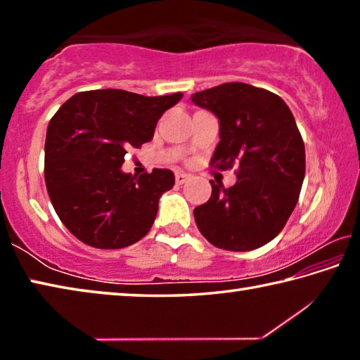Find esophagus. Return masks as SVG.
<instances>
[{"label":"esophagus","instance_id":"obj_1","mask_svg":"<svg viewBox=\"0 0 360 360\" xmlns=\"http://www.w3.org/2000/svg\"><path fill=\"white\" fill-rule=\"evenodd\" d=\"M188 179H191V174L182 173V172L176 173V184H178V186H182V184H184V182H187Z\"/></svg>","mask_w":360,"mask_h":360}]
</instances>
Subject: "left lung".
Returning a JSON list of instances; mask_svg holds the SVG:
<instances>
[{
	"label": "left lung",
	"mask_w": 360,
	"mask_h": 360,
	"mask_svg": "<svg viewBox=\"0 0 360 360\" xmlns=\"http://www.w3.org/2000/svg\"><path fill=\"white\" fill-rule=\"evenodd\" d=\"M192 101L219 119L211 165L238 167L235 186L211 181V197L193 210L206 240L225 251H252L283 230L304 178V144L278 95L243 82L217 85Z\"/></svg>",
	"instance_id": "8db88e82"
}]
</instances>
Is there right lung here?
Instances as JSON below:
<instances>
[{
  "instance_id": "right-lung-1",
  "label": "right lung",
  "mask_w": 360,
  "mask_h": 360,
  "mask_svg": "<svg viewBox=\"0 0 360 360\" xmlns=\"http://www.w3.org/2000/svg\"><path fill=\"white\" fill-rule=\"evenodd\" d=\"M182 94L144 96L119 89L72 95L49 122L44 178L57 216L77 240L98 249L133 245L150 230L169 169L122 172L130 148L154 136L158 119Z\"/></svg>"
}]
</instances>
